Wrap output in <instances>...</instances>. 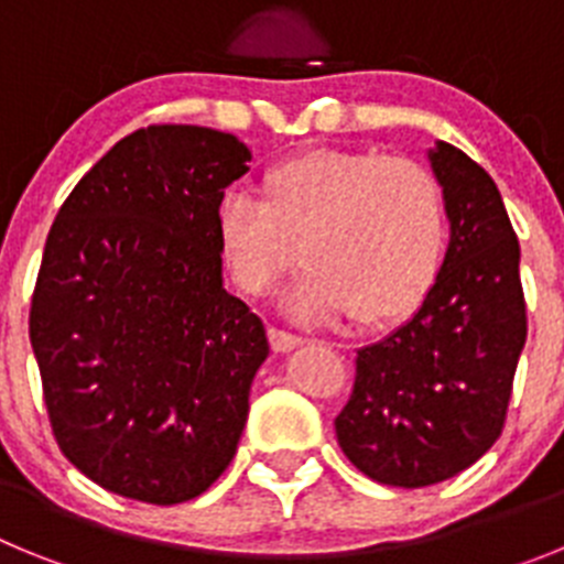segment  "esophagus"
<instances>
[{
	"label": "esophagus",
	"mask_w": 564,
	"mask_h": 564,
	"mask_svg": "<svg viewBox=\"0 0 564 564\" xmlns=\"http://www.w3.org/2000/svg\"><path fill=\"white\" fill-rule=\"evenodd\" d=\"M268 338H271L273 352H288L302 344V336H296V333H288V330H279V327H271V330H268Z\"/></svg>",
	"instance_id": "1"
}]
</instances>
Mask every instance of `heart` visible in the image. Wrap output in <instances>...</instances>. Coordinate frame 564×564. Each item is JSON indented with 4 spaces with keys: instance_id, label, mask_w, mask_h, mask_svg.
Segmentation results:
<instances>
[{
    "instance_id": "b5f03b06",
    "label": "heart",
    "mask_w": 564,
    "mask_h": 564,
    "mask_svg": "<svg viewBox=\"0 0 564 564\" xmlns=\"http://www.w3.org/2000/svg\"><path fill=\"white\" fill-rule=\"evenodd\" d=\"M217 239L251 296L271 293L305 259L311 268L285 296L293 318L316 325L352 311L358 325H383L430 296L449 220L441 183L421 163L372 149H311L268 169L262 203L223 197Z\"/></svg>"
}]
</instances>
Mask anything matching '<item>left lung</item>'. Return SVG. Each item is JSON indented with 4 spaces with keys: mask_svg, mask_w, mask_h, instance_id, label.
<instances>
[{
    "mask_svg": "<svg viewBox=\"0 0 564 564\" xmlns=\"http://www.w3.org/2000/svg\"><path fill=\"white\" fill-rule=\"evenodd\" d=\"M449 248L415 316L356 356L336 417L347 460L383 486L423 488L480 460L506 423L528 318L520 242L486 169L437 141Z\"/></svg>",
    "mask_w": 564,
    "mask_h": 564,
    "instance_id": "obj_1",
    "label": "left lung"
}]
</instances>
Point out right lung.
<instances>
[{"label":"right lung","instance_id":"obj_1","mask_svg":"<svg viewBox=\"0 0 564 564\" xmlns=\"http://www.w3.org/2000/svg\"><path fill=\"white\" fill-rule=\"evenodd\" d=\"M248 161L217 129H138L50 228L30 344L58 449L112 495L194 500L237 455L268 336L223 288L217 208Z\"/></svg>","mask_w":564,"mask_h":564}]
</instances>
